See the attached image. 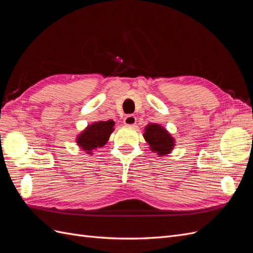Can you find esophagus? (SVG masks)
I'll list each match as a JSON object with an SVG mask.
<instances>
[{
	"instance_id": "obj_1",
	"label": "esophagus",
	"mask_w": 253,
	"mask_h": 253,
	"mask_svg": "<svg viewBox=\"0 0 253 253\" xmlns=\"http://www.w3.org/2000/svg\"><path fill=\"white\" fill-rule=\"evenodd\" d=\"M136 117L134 115H127V116L124 119V122L126 126H135L136 124Z\"/></svg>"
}]
</instances>
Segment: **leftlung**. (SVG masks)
Returning a JSON list of instances; mask_svg holds the SVG:
<instances>
[{
  "mask_svg": "<svg viewBox=\"0 0 253 253\" xmlns=\"http://www.w3.org/2000/svg\"><path fill=\"white\" fill-rule=\"evenodd\" d=\"M143 138L153 153L159 157L170 154L175 147V139L167 129L158 124H150L144 127Z\"/></svg>",
  "mask_w": 253,
  "mask_h": 253,
  "instance_id": "8db88e82",
  "label": "left lung"
}]
</instances>
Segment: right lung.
<instances>
[{
	"instance_id": "obj_1",
	"label": "right lung",
	"mask_w": 253,
	"mask_h": 253,
	"mask_svg": "<svg viewBox=\"0 0 253 253\" xmlns=\"http://www.w3.org/2000/svg\"><path fill=\"white\" fill-rule=\"evenodd\" d=\"M114 126L113 120L96 121L83 129L76 138V142L80 149L85 151L86 154H94L97 149L102 148L109 141L114 131Z\"/></svg>"
}]
</instances>
